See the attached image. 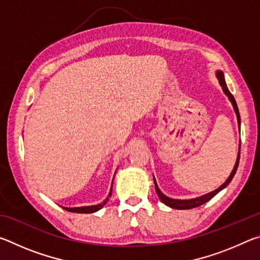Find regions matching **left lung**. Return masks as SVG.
<instances>
[{"label":"left lung","instance_id":"8db88e82","mask_svg":"<svg viewBox=\"0 0 260 260\" xmlns=\"http://www.w3.org/2000/svg\"><path fill=\"white\" fill-rule=\"evenodd\" d=\"M217 77H218V79H219V83H220V85H221V87H222V90L225 91V94L228 96V99L231 100L233 107H234L236 117H237V122H239V126H240V125H241L240 112H239V108H237V104H236V101H235V99H234V96H233L231 91L228 90L227 85H226V82H225V78H223L222 72L218 71V72H217ZM239 161H240V152H239V156H237V160H236V162H235L234 170H233V172L231 173L230 177H228V179L226 180V182L223 183V184H221V186H220L218 189H215V190L211 191V192H209V193H206V195H204V196L197 197V199H192V200H186V201L170 199V197L165 196L164 193H162V192L159 190V188H158L157 183H156V181H155L156 192H157V195L159 196V199H160V201L162 202V203L166 204L167 206H170V208L178 209V210H188V209L197 208V206H200V205H202V204L206 203V202H208V201H210L211 199H212V197H214L215 195H217V193H218L220 190H222V189L225 188V187L227 186V184L232 181V179L234 178V175H235V173H236L237 167H239Z\"/></svg>","mask_w":260,"mask_h":260}]
</instances>
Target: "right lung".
<instances>
[{
    "instance_id": "obj_1",
    "label": "right lung",
    "mask_w": 260,
    "mask_h": 260,
    "mask_svg": "<svg viewBox=\"0 0 260 260\" xmlns=\"http://www.w3.org/2000/svg\"><path fill=\"white\" fill-rule=\"evenodd\" d=\"M111 191H112V188H111ZM111 191H110L109 196H111ZM108 201H109V199L105 200V201L103 202V203L98 204V205L82 206V208H63V209L69 211V212H76V213H93V212H96V211H99L100 209H102Z\"/></svg>"
}]
</instances>
